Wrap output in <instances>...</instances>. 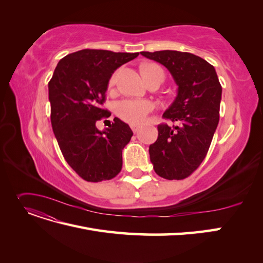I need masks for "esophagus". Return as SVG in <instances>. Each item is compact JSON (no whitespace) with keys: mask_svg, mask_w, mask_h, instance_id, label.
Wrapping results in <instances>:
<instances>
[{"mask_svg":"<svg viewBox=\"0 0 263 263\" xmlns=\"http://www.w3.org/2000/svg\"><path fill=\"white\" fill-rule=\"evenodd\" d=\"M130 128H132V130L134 133H137L139 130V126H137V125H130Z\"/></svg>","mask_w":263,"mask_h":263,"instance_id":"obj_1","label":"esophagus"}]
</instances>
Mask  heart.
Instances as JSON below:
<instances>
[{"label":"heart","instance_id":"heart-1","mask_svg":"<svg viewBox=\"0 0 263 263\" xmlns=\"http://www.w3.org/2000/svg\"><path fill=\"white\" fill-rule=\"evenodd\" d=\"M153 69H160L158 66L149 65L142 70L144 76L150 73ZM116 81V73H114L109 79V85H113ZM154 109V104L146 100L137 99H125L119 101L116 104V114L123 119L124 122L129 123L130 125H140L146 121L148 114Z\"/></svg>","mask_w":263,"mask_h":263}]
</instances>
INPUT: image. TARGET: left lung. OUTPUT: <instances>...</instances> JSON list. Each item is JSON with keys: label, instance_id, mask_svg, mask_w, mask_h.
I'll list each match as a JSON object with an SVG mask.
<instances>
[{"label": "left lung", "instance_id": "left-lung-1", "mask_svg": "<svg viewBox=\"0 0 263 263\" xmlns=\"http://www.w3.org/2000/svg\"><path fill=\"white\" fill-rule=\"evenodd\" d=\"M161 63L178 85V94L163 117L180 126H158V139L149 146L150 161L158 176L182 180L202 163L219 122L221 85L215 68L190 52L141 51Z\"/></svg>", "mask_w": 263, "mask_h": 263}]
</instances>
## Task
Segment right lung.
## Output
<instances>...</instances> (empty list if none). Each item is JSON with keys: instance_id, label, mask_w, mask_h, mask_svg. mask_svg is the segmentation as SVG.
Listing matches in <instances>:
<instances>
[{"instance_id": "1", "label": "right lung", "mask_w": 263, "mask_h": 263, "mask_svg": "<svg viewBox=\"0 0 263 263\" xmlns=\"http://www.w3.org/2000/svg\"><path fill=\"white\" fill-rule=\"evenodd\" d=\"M139 52L83 49L63 57L48 83L51 126L68 164L87 182L110 180L121 172L130 127L115 117L104 130L97 122L110 116L102 108L114 71Z\"/></svg>"}]
</instances>
